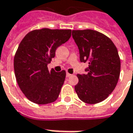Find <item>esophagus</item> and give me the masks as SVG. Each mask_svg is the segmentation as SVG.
Returning a JSON list of instances; mask_svg holds the SVG:
<instances>
[{
  "instance_id": "esophagus-1",
  "label": "esophagus",
  "mask_w": 133,
  "mask_h": 133,
  "mask_svg": "<svg viewBox=\"0 0 133 133\" xmlns=\"http://www.w3.org/2000/svg\"><path fill=\"white\" fill-rule=\"evenodd\" d=\"M72 75H71V74H69V73L68 72H66V76L67 77H70V76H72Z\"/></svg>"
}]
</instances>
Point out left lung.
<instances>
[{"label":"left lung","instance_id":"obj_1","mask_svg":"<svg viewBox=\"0 0 133 133\" xmlns=\"http://www.w3.org/2000/svg\"><path fill=\"white\" fill-rule=\"evenodd\" d=\"M81 62H88L85 74L77 75L75 90L79 99L88 104L105 100L114 90L120 75L118 50L111 40L94 30L72 31Z\"/></svg>","mask_w":133,"mask_h":133}]
</instances>
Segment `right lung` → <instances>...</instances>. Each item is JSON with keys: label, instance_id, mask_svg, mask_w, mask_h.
Here are the masks:
<instances>
[{"label": "right lung", "instance_id": "add662e5", "mask_svg": "<svg viewBox=\"0 0 133 133\" xmlns=\"http://www.w3.org/2000/svg\"><path fill=\"white\" fill-rule=\"evenodd\" d=\"M71 30L42 28L29 32L19 44L14 59L19 87L31 102L45 105L58 97L66 77L64 70L49 71L56 50L71 37Z\"/></svg>", "mask_w": 133, "mask_h": 133}]
</instances>
